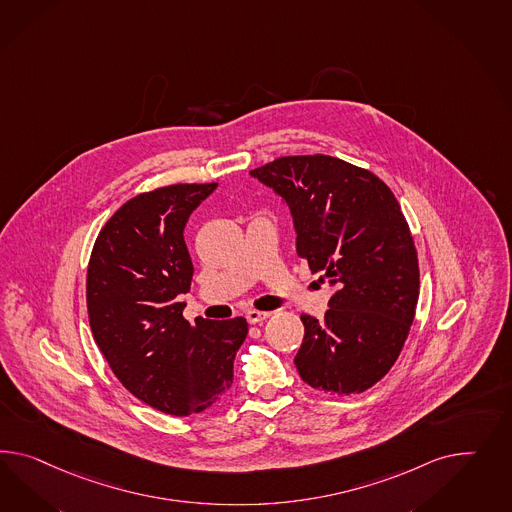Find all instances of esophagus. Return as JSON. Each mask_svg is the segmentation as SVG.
I'll use <instances>...</instances> for the list:
<instances>
[{
  "mask_svg": "<svg viewBox=\"0 0 512 512\" xmlns=\"http://www.w3.org/2000/svg\"><path fill=\"white\" fill-rule=\"evenodd\" d=\"M270 315H272V313H268V311H257V309H249V311H246V318H248L249 324L264 322Z\"/></svg>",
  "mask_w": 512,
  "mask_h": 512,
  "instance_id": "1",
  "label": "esophagus"
}]
</instances>
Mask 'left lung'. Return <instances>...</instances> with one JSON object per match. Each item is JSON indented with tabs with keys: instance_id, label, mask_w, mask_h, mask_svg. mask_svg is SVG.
<instances>
[{
	"instance_id": "1",
	"label": "left lung",
	"mask_w": 512,
	"mask_h": 512,
	"mask_svg": "<svg viewBox=\"0 0 512 512\" xmlns=\"http://www.w3.org/2000/svg\"><path fill=\"white\" fill-rule=\"evenodd\" d=\"M281 197L296 251L335 292L305 335L294 363L305 384L350 395L374 386L401 354L419 298L408 223L382 180L333 156H283L249 171Z\"/></svg>"
}]
</instances>
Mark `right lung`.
<instances>
[{
    "instance_id": "right-lung-1",
    "label": "right lung",
    "mask_w": 512,
    "mask_h": 512,
    "mask_svg": "<svg viewBox=\"0 0 512 512\" xmlns=\"http://www.w3.org/2000/svg\"><path fill=\"white\" fill-rule=\"evenodd\" d=\"M218 184H173L136 195L102 227L87 270L93 337L111 371L164 414H199L233 384L244 317H182L194 264L184 242L192 212Z\"/></svg>"
}]
</instances>
